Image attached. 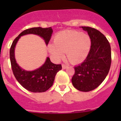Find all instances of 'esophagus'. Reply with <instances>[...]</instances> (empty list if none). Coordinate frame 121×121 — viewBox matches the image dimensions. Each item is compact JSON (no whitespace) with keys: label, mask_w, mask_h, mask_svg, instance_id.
<instances>
[{"label":"esophagus","mask_w":121,"mask_h":121,"mask_svg":"<svg viewBox=\"0 0 121 121\" xmlns=\"http://www.w3.org/2000/svg\"><path fill=\"white\" fill-rule=\"evenodd\" d=\"M62 68H64V69H65V68H67V67H68V65H66V64H62Z\"/></svg>","instance_id":"esophagus-1"}]
</instances>
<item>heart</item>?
Masks as SVG:
<instances>
[{
    "mask_svg": "<svg viewBox=\"0 0 121 121\" xmlns=\"http://www.w3.org/2000/svg\"><path fill=\"white\" fill-rule=\"evenodd\" d=\"M91 40L86 34L76 31L66 30L56 36L54 44L48 47V51L55 59L62 58L64 53L68 59L73 64L83 61L89 52Z\"/></svg>",
    "mask_w": 121,
    "mask_h": 121,
    "instance_id": "1",
    "label": "heart"
}]
</instances>
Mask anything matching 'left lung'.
Masks as SVG:
<instances>
[{"label": "left lung", "instance_id": "left-lung-1", "mask_svg": "<svg viewBox=\"0 0 121 121\" xmlns=\"http://www.w3.org/2000/svg\"><path fill=\"white\" fill-rule=\"evenodd\" d=\"M81 28L88 33L91 47L84 61L74 67L71 81L74 88L87 92L96 88L104 81L110 68L112 54L110 43L102 33L90 26Z\"/></svg>", "mask_w": 121, "mask_h": 121}]
</instances>
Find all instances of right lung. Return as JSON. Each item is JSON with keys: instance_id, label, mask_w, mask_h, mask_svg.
<instances>
[{"instance_id": "add662e5", "label": "right lung", "mask_w": 121, "mask_h": 121, "mask_svg": "<svg viewBox=\"0 0 121 121\" xmlns=\"http://www.w3.org/2000/svg\"><path fill=\"white\" fill-rule=\"evenodd\" d=\"M53 30L51 27H35L26 29L14 40L9 50L11 65L15 78L19 83L27 90L34 93L45 92L53 84L56 75L62 69L61 64H54L47 57L43 65L36 70L28 71L18 65L14 57V48L21 36L28 34H34L43 37L46 44L50 42Z\"/></svg>"}]
</instances>
